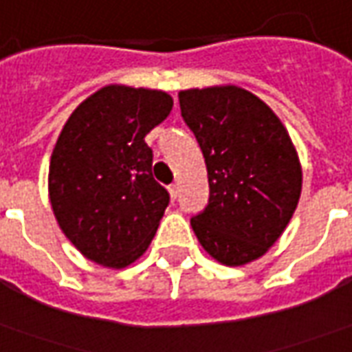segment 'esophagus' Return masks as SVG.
I'll return each instance as SVG.
<instances>
[{
    "instance_id": "obj_1",
    "label": "esophagus",
    "mask_w": 352,
    "mask_h": 352,
    "mask_svg": "<svg viewBox=\"0 0 352 352\" xmlns=\"http://www.w3.org/2000/svg\"><path fill=\"white\" fill-rule=\"evenodd\" d=\"M168 193H170L172 199H176V197H178V184H172V186H168Z\"/></svg>"
}]
</instances>
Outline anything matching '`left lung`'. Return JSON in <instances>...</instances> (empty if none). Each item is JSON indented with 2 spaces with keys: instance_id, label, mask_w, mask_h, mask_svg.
<instances>
[{
  "instance_id": "8db88e82",
  "label": "left lung",
  "mask_w": 352,
  "mask_h": 352,
  "mask_svg": "<svg viewBox=\"0 0 352 352\" xmlns=\"http://www.w3.org/2000/svg\"><path fill=\"white\" fill-rule=\"evenodd\" d=\"M178 98L205 157L210 190L191 228L220 264L253 263L280 239L297 208V149L272 109L239 86L182 89Z\"/></svg>"
}]
</instances>
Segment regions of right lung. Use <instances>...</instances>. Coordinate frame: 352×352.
Listing matches in <instances>:
<instances>
[{"instance_id":"obj_1","label":"right lung","mask_w":352,"mask_h":352,"mask_svg":"<svg viewBox=\"0 0 352 352\" xmlns=\"http://www.w3.org/2000/svg\"><path fill=\"white\" fill-rule=\"evenodd\" d=\"M172 105L161 89L109 84L63 126L50 161L51 208L63 234L91 263L126 268L151 243L168 191L153 178L145 135Z\"/></svg>"}]
</instances>
